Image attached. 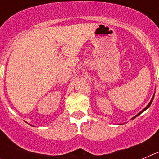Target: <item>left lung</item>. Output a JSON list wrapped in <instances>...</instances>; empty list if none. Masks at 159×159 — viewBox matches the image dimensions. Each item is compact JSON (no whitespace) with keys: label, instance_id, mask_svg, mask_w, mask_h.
<instances>
[{"label":"left lung","instance_id":"1","mask_svg":"<svg viewBox=\"0 0 159 159\" xmlns=\"http://www.w3.org/2000/svg\"><path fill=\"white\" fill-rule=\"evenodd\" d=\"M153 99H154V98H153ZM153 99H151V102H149V104H148V105H147V107H145V108H144V109H143V111H140V112H139V113L138 114V115H137V116H139L140 114H141V113H143V111H145V110H147V108H148V107H149L151 106V102H152V101H153Z\"/></svg>","mask_w":159,"mask_h":159}]
</instances>
